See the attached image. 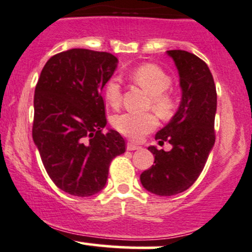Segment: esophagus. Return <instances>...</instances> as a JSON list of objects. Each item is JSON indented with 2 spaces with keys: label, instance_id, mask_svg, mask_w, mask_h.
<instances>
[{
  "label": "esophagus",
  "instance_id": "obj_1",
  "mask_svg": "<svg viewBox=\"0 0 252 252\" xmlns=\"http://www.w3.org/2000/svg\"><path fill=\"white\" fill-rule=\"evenodd\" d=\"M127 150L129 151H133V150H140L142 149V147H139V145H136L133 144V143H127Z\"/></svg>",
  "mask_w": 252,
  "mask_h": 252
}]
</instances>
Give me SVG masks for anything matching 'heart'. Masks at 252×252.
I'll return each instance as SVG.
<instances>
[{"mask_svg":"<svg viewBox=\"0 0 252 252\" xmlns=\"http://www.w3.org/2000/svg\"><path fill=\"white\" fill-rule=\"evenodd\" d=\"M129 78L150 96L151 107L159 116L167 118L170 115L174 102L164 91L170 86L172 79L163 69L156 64H142L129 74ZM104 99L110 107H118L120 104L121 86L116 79H110L105 84ZM113 126L123 136L138 140L156 128L158 119L153 113L138 114L127 112L114 116Z\"/></svg>","mask_w":252,"mask_h":252,"instance_id":"1","label":"heart"}]
</instances>
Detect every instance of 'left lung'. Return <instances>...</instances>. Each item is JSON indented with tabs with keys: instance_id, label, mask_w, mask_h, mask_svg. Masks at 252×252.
<instances>
[{
	"instance_id": "1",
	"label": "left lung",
	"mask_w": 252,
	"mask_h": 252,
	"mask_svg": "<svg viewBox=\"0 0 252 252\" xmlns=\"http://www.w3.org/2000/svg\"><path fill=\"white\" fill-rule=\"evenodd\" d=\"M166 53L178 69L181 99L177 113L155 139L162 144L168 142L172 149L149 147L155 164L140 174L143 188L158 196H174L188 190L202 173L215 143L216 89L209 67L185 50Z\"/></svg>"
}]
</instances>
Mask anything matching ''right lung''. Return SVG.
<instances>
[{"label": "right lung", "mask_w": 252, "mask_h": 252, "mask_svg": "<svg viewBox=\"0 0 252 252\" xmlns=\"http://www.w3.org/2000/svg\"><path fill=\"white\" fill-rule=\"evenodd\" d=\"M118 62L109 53L71 49L50 58L40 72L32 137L50 179L73 196L103 190L110 162L126 150L118 131L102 133L101 93Z\"/></svg>", "instance_id": "obj_1"}]
</instances>
